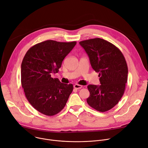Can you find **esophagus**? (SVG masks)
Returning <instances> with one entry per match:
<instances>
[{
  "instance_id": "34e87169",
  "label": "esophagus",
  "mask_w": 148,
  "mask_h": 148,
  "mask_svg": "<svg viewBox=\"0 0 148 148\" xmlns=\"http://www.w3.org/2000/svg\"><path fill=\"white\" fill-rule=\"evenodd\" d=\"M74 87L76 89H80V88H82V86L80 85V84H75L74 85Z\"/></svg>"
}]
</instances>
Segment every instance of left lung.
I'll use <instances>...</instances> for the list:
<instances>
[{"label": "left lung", "instance_id": "obj_1", "mask_svg": "<svg viewBox=\"0 0 148 148\" xmlns=\"http://www.w3.org/2000/svg\"><path fill=\"white\" fill-rule=\"evenodd\" d=\"M89 57L92 68L99 73L101 85H88V105L99 112L114 108L121 99L127 81L128 67L120 49L102 38L80 42Z\"/></svg>", "mask_w": 148, "mask_h": 148}]
</instances>
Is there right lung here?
Here are the masks:
<instances>
[{
  "label": "right lung",
  "instance_id": "right-lung-1",
  "mask_svg": "<svg viewBox=\"0 0 148 148\" xmlns=\"http://www.w3.org/2000/svg\"><path fill=\"white\" fill-rule=\"evenodd\" d=\"M76 42L49 40L29 48L21 64V85L29 103L40 113L53 116L61 111L73 90L51 77L61 67L65 56Z\"/></svg>",
  "mask_w": 148,
  "mask_h": 148
}]
</instances>
